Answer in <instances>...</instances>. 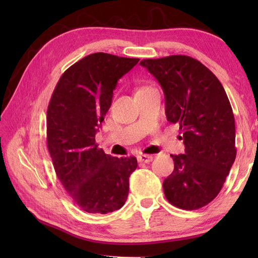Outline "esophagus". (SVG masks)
Returning a JSON list of instances; mask_svg holds the SVG:
<instances>
[{
    "label": "esophagus",
    "mask_w": 258,
    "mask_h": 258,
    "mask_svg": "<svg viewBox=\"0 0 258 258\" xmlns=\"http://www.w3.org/2000/svg\"><path fill=\"white\" fill-rule=\"evenodd\" d=\"M138 160L140 163H150L153 160L152 155H146V154H142L138 156Z\"/></svg>",
    "instance_id": "obj_1"
}]
</instances>
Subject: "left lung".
Returning <instances> with one entry per match:
<instances>
[{"label": "left lung", "mask_w": 258, "mask_h": 258, "mask_svg": "<svg viewBox=\"0 0 258 258\" xmlns=\"http://www.w3.org/2000/svg\"><path fill=\"white\" fill-rule=\"evenodd\" d=\"M140 64L161 84L167 120L183 133L185 154L171 155L174 171L164 179V194L174 206L199 210L220 193L236 157L231 103L212 71L193 57L146 58Z\"/></svg>", "instance_id": "1"}]
</instances>
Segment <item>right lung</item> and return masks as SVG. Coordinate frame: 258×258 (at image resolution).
Returning a JSON list of instances; mask_svg holds the SVG:
<instances>
[{"label": "right lung", "instance_id": "1", "mask_svg": "<svg viewBox=\"0 0 258 258\" xmlns=\"http://www.w3.org/2000/svg\"><path fill=\"white\" fill-rule=\"evenodd\" d=\"M139 58L93 53L62 74L46 115V143L55 173L82 211L106 214L128 195L134 156L114 157L98 149L95 134L111 107L117 81Z\"/></svg>", "mask_w": 258, "mask_h": 258}]
</instances>
